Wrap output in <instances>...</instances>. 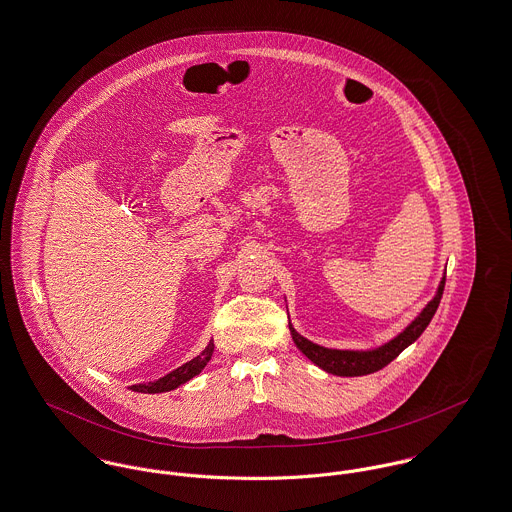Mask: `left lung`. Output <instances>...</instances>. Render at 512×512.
<instances>
[{
  "instance_id": "1",
  "label": "left lung",
  "mask_w": 512,
  "mask_h": 512,
  "mask_svg": "<svg viewBox=\"0 0 512 512\" xmlns=\"http://www.w3.org/2000/svg\"><path fill=\"white\" fill-rule=\"evenodd\" d=\"M444 284L446 277L440 281L436 296L426 304V308L398 334L395 340L387 341L385 345L377 347V349H369V351H349V349H328L322 347L318 343H312L306 338H302L290 324V336L296 343V347L312 361L316 363L320 369L332 373V375H340V377H359V375H369L375 373L379 369H383L385 365H389L393 359H397L400 351H404L410 343L418 340L422 336V332L428 328L430 320L434 318L442 294H444Z\"/></svg>"
}]
</instances>
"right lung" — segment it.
<instances>
[{"mask_svg": "<svg viewBox=\"0 0 512 512\" xmlns=\"http://www.w3.org/2000/svg\"><path fill=\"white\" fill-rule=\"evenodd\" d=\"M212 353H214V341H210V343H208V347H206L198 357L190 359L188 363H184L182 367L174 369V371H171L169 375H165V377H161L159 381H153V383L133 385V387H131V391H137V393H149V395H153V393H167V391H172V389H176V387L184 385L186 381H190L192 377H196V375H198V373L208 365V361H210Z\"/></svg>", "mask_w": 512, "mask_h": 512, "instance_id": "right-lung-1", "label": "right lung"}]
</instances>
